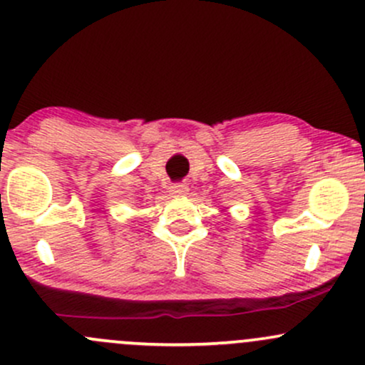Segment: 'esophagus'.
Instances as JSON below:
<instances>
[{
	"label": "esophagus",
	"mask_w": 365,
	"mask_h": 365,
	"mask_svg": "<svg viewBox=\"0 0 365 365\" xmlns=\"http://www.w3.org/2000/svg\"><path fill=\"white\" fill-rule=\"evenodd\" d=\"M187 192H189V187H187L185 183H173V185L170 187V194L173 195V197H182Z\"/></svg>",
	"instance_id": "34e87169"
}]
</instances>
